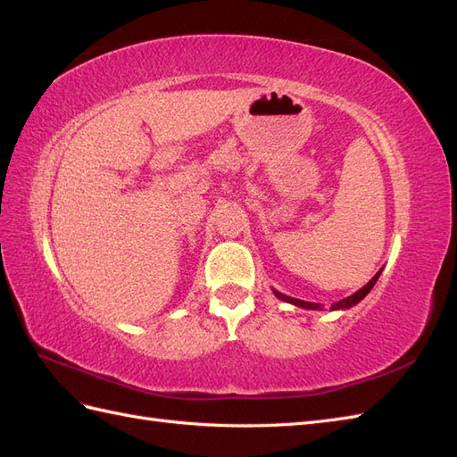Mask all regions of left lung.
<instances>
[{
	"label": "left lung",
	"mask_w": 457,
	"mask_h": 457,
	"mask_svg": "<svg viewBox=\"0 0 457 457\" xmlns=\"http://www.w3.org/2000/svg\"><path fill=\"white\" fill-rule=\"evenodd\" d=\"M383 270V269H381ZM381 270H378L376 272V276H373V278L364 286V287H361L358 289V292H354L353 295H349V297H345V299H341V301H337V303H331V307H329V311H343V309H351V307H354L356 303H361L370 292H371V287L376 286V282H378V278H379V274H381ZM274 292V295L278 297V299H282V301H286V303H292V305H295V307H301V309H309V311H322V305L320 303H311V301H301V299H295V297H289V295H284V294H280V292H276V289H272Z\"/></svg>",
	"instance_id": "1"
}]
</instances>
